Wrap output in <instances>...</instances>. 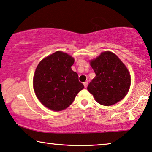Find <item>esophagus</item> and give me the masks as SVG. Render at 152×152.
Returning <instances> with one entry per match:
<instances>
[{"instance_id": "1", "label": "esophagus", "mask_w": 152, "mask_h": 152, "mask_svg": "<svg viewBox=\"0 0 152 152\" xmlns=\"http://www.w3.org/2000/svg\"><path fill=\"white\" fill-rule=\"evenodd\" d=\"M83 85H84V86H85V88L87 87V86H88V82H85V83H83Z\"/></svg>"}]
</instances>
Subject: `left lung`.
I'll return each instance as SVG.
<instances>
[{
  "label": "left lung",
  "instance_id": "obj_1",
  "mask_svg": "<svg viewBox=\"0 0 152 152\" xmlns=\"http://www.w3.org/2000/svg\"><path fill=\"white\" fill-rule=\"evenodd\" d=\"M90 65L96 77L87 87L97 102L104 106H111L123 99L130 87L131 78L126 65L116 54L105 51Z\"/></svg>",
  "mask_w": 152,
  "mask_h": 152
}]
</instances>
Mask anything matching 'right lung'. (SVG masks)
Returning <instances> with one entry per match:
<instances>
[{"instance_id":"1","label":"right lung","mask_w":152,"mask_h":152,"mask_svg":"<svg viewBox=\"0 0 152 152\" xmlns=\"http://www.w3.org/2000/svg\"><path fill=\"white\" fill-rule=\"evenodd\" d=\"M74 58L61 51L48 56L38 64L33 76V89L43 105L61 111L72 104L84 88L71 67Z\"/></svg>"}]
</instances>
